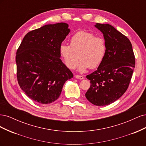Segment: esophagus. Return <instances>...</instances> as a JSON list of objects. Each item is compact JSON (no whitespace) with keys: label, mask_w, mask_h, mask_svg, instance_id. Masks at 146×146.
<instances>
[{"label":"esophagus","mask_w":146,"mask_h":146,"mask_svg":"<svg viewBox=\"0 0 146 146\" xmlns=\"http://www.w3.org/2000/svg\"><path fill=\"white\" fill-rule=\"evenodd\" d=\"M75 77H76L78 79H80V80H82V79L84 78L83 76H79V75H75Z\"/></svg>","instance_id":"34e87169"}]
</instances>
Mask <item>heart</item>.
<instances>
[{"instance_id": "heart-1", "label": "heart", "mask_w": 146, "mask_h": 146, "mask_svg": "<svg viewBox=\"0 0 146 146\" xmlns=\"http://www.w3.org/2000/svg\"><path fill=\"white\" fill-rule=\"evenodd\" d=\"M60 53L68 68H76L79 58L78 69L80 71H85L89 68H97L102 62L106 53V45L102 38L81 30L70 39L69 46H60Z\"/></svg>"}]
</instances>
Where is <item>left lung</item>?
Returning a JSON list of instances; mask_svg holds the SVG:
<instances>
[{"label":"left lung","instance_id":"1","mask_svg":"<svg viewBox=\"0 0 146 146\" xmlns=\"http://www.w3.org/2000/svg\"><path fill=\"white\" fill-rule=\"evenodd\" d=\"M104 34L106 53L96 70L86 76L91 86L86 99L97 106L114 102L125 93L133 72L135 58L131 44L125 35L110 24H96Z\"/></svg>","mask_w":146,"mask_h":146}]
</instances>
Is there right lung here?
I'll use <instances>...</instances> for the list:
<instances>
[{
    "label": "right lung",
    "mask_w": 146,
    "mask_h": 146,
    "mask_svg": "<svg viewBox=\"0 0 146 146\" xmlns=\"http://www.w3.org/2000/svg\"><path fill=\"white\" fill-rule=\"evenodd\" d=\"M68 24H48L26 34L16 55L20 88L38 104L58 99L64 83L73 77L60 58V47L70 32Z\"/></svg>",
    "instance_id": "right-lung-1"
}]
</instances>
